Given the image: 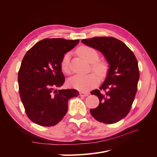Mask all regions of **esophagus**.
Returning a JSON list of instances; mask_svg holds the SVG:
<instances>
[{"instance_id": "34e87169", "label": "esophagus", "mask_w": 157, "mask_h": 157, "mask_svg": "<svg viewBox=\"0 0 157 157\" xmlns=\"http://www.w3.org/2000/svg\"><path fill=\"white\" fill-rule=\"evenodd\" d=\"M89 95L88 92H80V96H83V97H86Z\"/></svg>"}]
</instances>
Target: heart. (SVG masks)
<instances>
[{"mask_svg":"<svg viewBox=\"0 0 157 157\" xmlns=\"http://www.w3.org/2000/svg\"><path fill=\"white\" fill-rule=\"evenodd\" d=\"M77 53L88 63H93L92 68L94 71L101 77H105L107 73L108 67L105 63L98 61L99 59V54L96 50L88 46H82L78 48ZM70 56L69 52H67L62 57V59L61 60L60 67L65 73H69L70 71ZM98 82L99 77L95 73H90L86 75H75L69 80L71 86L82 92L87 91L90 88H94Z\"/></svg>","mask_w":157,"mask_h":157,"instance_id":"heart-1","label":"heart"}]
</instances>
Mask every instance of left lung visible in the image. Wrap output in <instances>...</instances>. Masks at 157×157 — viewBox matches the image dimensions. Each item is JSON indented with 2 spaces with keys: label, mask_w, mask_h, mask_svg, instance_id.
Returning <instances> with one entry per match:
<instances>
[{
  "label": "left lung",
  "mask_w": 157,
  "mask_h": 157,
  "mask_svg": "<svg viewBox=\"0 0 157 157\" xmlns=\"http://www.w3.org/2000/svg\"><path fill=\"white\" fill-rule=\"evenodd\" d=\"M82 43L103 54L109 63L105 81L91 94L99 99V105L90 109L99 122L113 124L130 112L140 78L138 63L133 52L122 41L111 36L83 39Z\"/></svg>",
  "instance_id": "obj_1"
}]
</instances>
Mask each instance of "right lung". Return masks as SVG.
<instances>
[{
	"mask_svg": "<svg viewBox=\"0 0 157 157\" xmlns=\"http://www.w3.org/2000/svg\"><path fill=\"white\" fill-rule=\"evenodd\" d=\"M79 40L44 39L27 52L18 72L21 100L29 119L42 126H54L68 110V100L77 97L75 89L56 90L65 82L62 57Z\"/></svg>",
	"mask_w": 157,
	"mask_h": 157,
	"instance_id": "right-lung-1",
	"label": "right lung"
}]
</instances>
